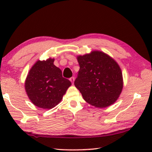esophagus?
Here are the masks:
<instances>
[{"instance_id":"obj_1","label":"esophagus","mask_w":152,"mask_h":152,"mask_svg":"<svg viewBox=\"0 0 152 152\" xmlns=\"http://www.w3.org/2000/svg\"><path fill=\"white\" fill-rule=\"evenodd\" d=\"M70 80L71 81V82H72V83H74V77H72V78H70Z\"/></svg>"}]
</instances>
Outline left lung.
I'll return each instance as SVG.
<instances>
[{
	"label": "left lung",
	"instance_id": "obj_1",
	"mask_svg": "<svg viewBox=\"0 0 152 152\" xmlns=\"http://www.w3.org/2000/svg\"><path fill=\"white\" fill-rule=\"evenodd\" d=\"M77 59L80 70L74 85L83 99L99 108L114 103L123 88L121 70L116 61L99 51Z\"/></svg>",
	"mask_w": 152,
	"mask_h": 152
}]
</instances>
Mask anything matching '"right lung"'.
Wrapping results in <instances>:
<instances>
[{
	"mask_svg": "<svg viewBox=\"0 0 152 152\" xmlns=\"http://www.w3.org/2000/svg\"><path fill=\"white\" fill-rule=\"evenodd\" d=\"M53 61L51 58L37 61L25 81V91L31 101L42 109H51L57 105L71 85V82L64 78L61 70Z\"/></svg>",
	"mask_w": 152,
	"mask_h": 152,
	"instance_id": "right-lung-1",
	"label": "right lung"
}]
</instances>
